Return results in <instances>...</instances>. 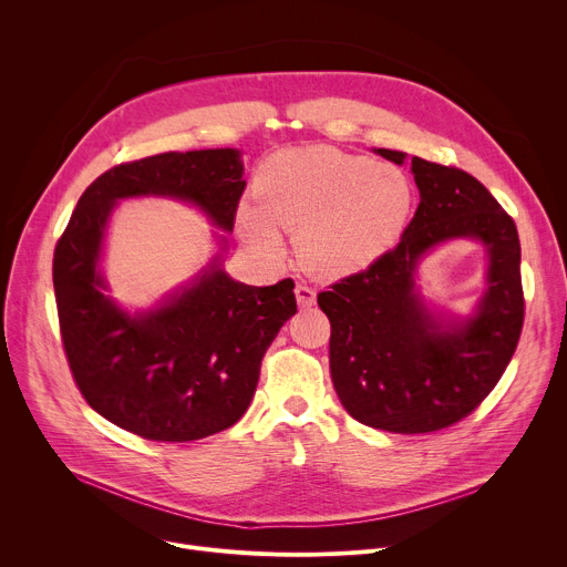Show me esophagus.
Wrapping results in <instances>:
<instances>
[{
    "mask_svg": "<svg viewBox=\"0 0 567 567\" xmlns=\"http://www.w3.org/2000/svg\"><path fill=\"white\" fill-rule=\"evenodd\" d=\"M293 291H296V300L300 307H311L316 302V291L309 285L300 282V285H296Z\"/></svg>",
    "mask_w": 567,
    "mask_h": 567,
    "instance_id": "34e87169",
    "label": "esophagus"
}]
</instances>
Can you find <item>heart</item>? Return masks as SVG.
<instances>
[{
    "instance_id": "obj_1",
    "label": "heart",
    "mask_w": 567,
    "mask_h": 567,
    "mask_svg": "<svg viewBox=\"0 0 567 567\" xmlns=\"http://www.w3.org/2000/svg\"><path fill=\"white\" fill-rule=\"evenodd\" d=\"M258 206H239L237 228L251 247L280 256L285 230H298L302 265L326 278L359 274L406 230L415 190L392 164L330 145L289 147L258 168Z\"/></svg>"
}]
</instances>
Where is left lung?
Masks as SVG:
<instances>
[{
    "label": "left lung",
    "mask_w": 567,
    "mask_h": 567,
    "mask_svg": "<svg viewBox=\"0 0 567 567\" xmlns=\"http://www.w3.org/2000/svg\"><path fill=\"white\" fill-rule=\"evenodd\" d=\"M401 166L406 154L379 147ZM420 206L399 245L365 271L318 293L328 313L330 372L343 409L390 433H433L468 413L501 381L525 318L520 241L514 219L464 171L411 158ZM451 238L488 251V289L474 313L444 321L423 302L421 258Z\"/></svg>",
    "instance_id": "1"
}]
</instances>
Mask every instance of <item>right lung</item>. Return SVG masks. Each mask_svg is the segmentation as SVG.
I'll list each match as a JSON object with an SVG mask.
<instances>
[{"label": "right lung", "mask_w": 567, "mask_h": 567, "mask_svg": "<svg viewBox=\"0 0 567 567\" xmlns=\"http://www.w3.org/2000/svg\"><path fill=\"white\" fill-rule=\"evenodd\" d=\"M241 175L233 147L114 166L78 199L55 245L53 289L73 381L99 415L143 440H202L247 413L262 357L296 313L293 280L237 282L215 256L190 285L130 313L105 293L99 262L107 221L118 199L171 197L233 230Z\"/></svg>", "instance_id": "add662e5"}]
</instances>
